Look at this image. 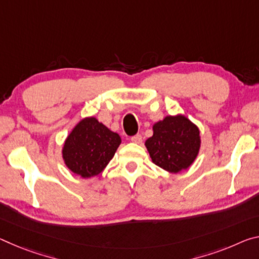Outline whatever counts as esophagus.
<instances>
[{
	"label": "esophagus",
	"instance_id": "obj_1",
	"mask_svg": "<svg viewBox=\"0 0 259 259\" xmlns=\"http://www.w3.org/2000/svg\"><path fill=\"white\" fill-rule=\"evenodd\" d=\"M142 141H143V138L141 135H135V136L131 137V142L135 143V144H141Z\"/></svg>",
	"mask_w": 259,
	"mask_h": 259
}]
</instances>
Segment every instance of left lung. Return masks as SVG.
Returning a JSON list of instances; mask_svg holds the SVG:
<instances>
[{
    "label": "left lung",
    "instance_id": "left-lung-1",
    "mask_svg": "<svg viewBox=\"0 0 259 259\" xmlns=\"http://www.w3.org/2000/svg\"><path fill=\"white\" fill-rule=\"evenodd\" d=\"M153 135L145 146L152 162L169 173H180L195 162L199 153L200 133L198 126L182 114L168 115L154 123Z\"/></svg>",
    "mask_w": 259,
    "mask_h": 259
}]
</instances>
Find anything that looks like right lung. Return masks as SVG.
Instances as JSON below:
<instances>
[{"label":"right lung","instance_id":"add662e5","mask_svg":"<svg viewBox=\"0 0 259 259\" xmlns=\"http://www.w3.org/2000/svg\"><path fill=\"white\" fill-rule=\"evenodd\" d=\"M121 142L120 135L109 130L97 117L81 118L64 141V165L83 179L98 176L113 159Z\"/></svg>","mask_w":259,"mask_h":259}]
</instances>
